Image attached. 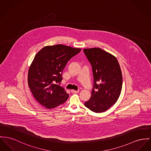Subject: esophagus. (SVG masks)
Returning <instances> with one entry per match:
<instances>
[{
    "instance_id": "34e87169",
    "label": "esophagus",
    "mask_w": 151,
    "mask_h": 151,
    "mask_svg": "<svg viewBox=\"0 0 151 151\" xmlns=\"http://www.w3.org/2000/svg\"><path fill=\"white\" fill-rule=\"evenodd\" d=\"M71 93H78L80 91H74V90H71Z\"/></svg>"
}]
</instances>
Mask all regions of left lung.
I'll list each match as a JSON object with an SVG mask.
<instances>
[{
  "label": "left lung",
  "instance_id": "8db88e82",
  "mask_svg": "<svg viewBox=\"0 0 151 151\" xmlns=\"http://www.w3.org/2000/svg\"><path fill=\"white\" fill-rule=\"evenodd\" d=\"M91 63L93 74L91 96L84 105L92 111L108 110L120 95L122 77L120 65L115 57L100 48L83 49Z\"/></svg>",
  "mask_w": 151,
  "mask_h": 151
}]
</instances>
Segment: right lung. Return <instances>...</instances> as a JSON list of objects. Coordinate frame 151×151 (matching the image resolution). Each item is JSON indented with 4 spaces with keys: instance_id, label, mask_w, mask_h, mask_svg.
Listing matches in <instances>:
<instances>
[{
    "instance_id": "obj_1",
    "label": "right lung",
    "mask_w": 151,
    "mask_h": 151,
    "mask_svg": "<svg viewBox=\"0 0 151 151\" xmlns=\"http://www.w3.org/2000/svg\"><path fill=\"white\" fill-rule=\"evenodd\" d=\"M81 50L57 45L45 46L36 54L29 70L28 84L42 105L52 109L68 100L69 94L58 83L62 80V71L68 61Z\"/></svg>"
}]
</instances>
